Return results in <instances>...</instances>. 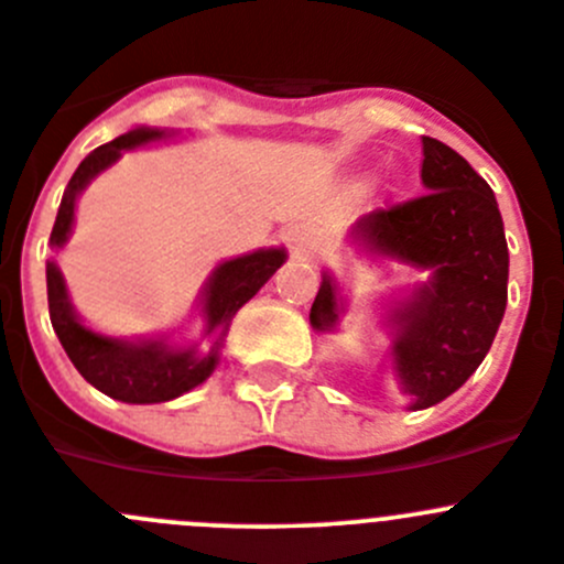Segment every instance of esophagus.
Here are the masks:
<instances>
[{
	"instance_id": "esophagus-1",
	"label": "esophagus",
	"mask_w": 564,
	"mask_h": 564,
	"mask_svg": "<svg viewBox=\"0 0 564 564\" xmlns=\"http://www.w3.org/2000/svg\"><path fill=\"white\" fill-rule=\"evenodd\" d=\"M288 246H291L293 257H310L313 254V248H316V237L313 231L304 229V226H293L288 231Z\"/></svg>"
}]
</instances>
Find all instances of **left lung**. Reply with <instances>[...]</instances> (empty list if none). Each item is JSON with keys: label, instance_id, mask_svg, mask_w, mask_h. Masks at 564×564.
Returning <instances> with one entry per match:
<instances>
[{"label": "left lung", "instance_id": "1", "mask_svg": "<svg viewBox=\"0 0 564 564\" xmlns=\"http://www.w3.org/2000/svg\"><path fill=\"white\" fill-rule=\"evenodd\" d=\"M425 195L375 209L352 237L433 279L394 313V369L413 397V411L431 408L467 383L487 358L506 310L509 248L498 200L487 181L453 148L422 137ZM338 322L333 279L324 276L310 324L329 333Z\"/></svg>", "mask_w": 564, "mask_h": 564}]
</instances>
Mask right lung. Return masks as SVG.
Segmentation results:
<instances>
[{
  "label": "right lung",
  "mask_w": 564,
  "mask_h": 564,
  "mask_svg": "<svg viewBox=\"0 0 564 564\" xmlns=\"http://www.w3.org/2000/svg\"><path fill=\"white\" fill-rule=\"evenodd\" d=\"M162 137V131L151 128H137L131 133H122L113 142L100 144L97 151L83 159L80 167L69 178L64 198H61L58 218H55L53 246H64L69 237L72 218H75V198L100 170L120 159L122 151L137 148L142 142ZM285 262L282 248H268V251H254V254L237 257V260L224 262L218 271L212 273L204 296L206 313V333L218 327H229L231 316L237 310L254 296L268 279L273 276L279 265ZM46 299H50V318L53 329L61 338L75 369L80 371L97 391L113 397L120 402H167L181 397L184 391L195 389L212 375L218 364V349L206 352L204 358L195 355V349L175 352L164 340H142V344H128V340H113L106 335H97L83 327L72 313L66 285L55 262H46Z\"/></svg>",
  "instance_id": "1"
}]
</instances>
